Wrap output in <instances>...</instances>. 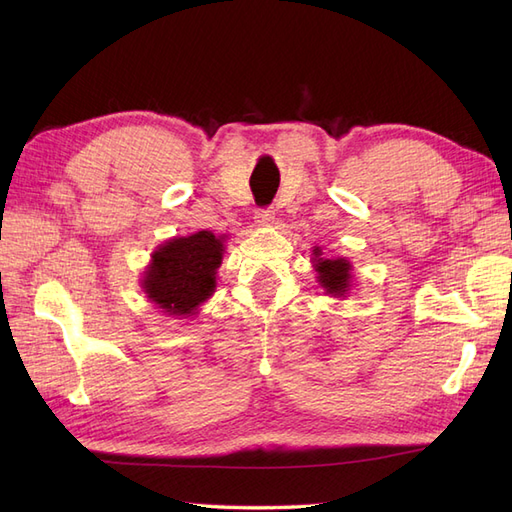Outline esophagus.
<instances>
[{
	"label": "esophagus",
	"instance_id": "esophagus-1",
	"mask_svg": "<svg viewBox=\"0 0 512 512\" xmlns=\"http://www.w3.org/2000/svg\"><path fill=\"white\" fill-rule=\"evenodd\" d=\"M273 222H275V213H273L271 209H260V211H256L254 224H256L258 228H267V226H271Z\"/></svg>",
	"mask_w": 512,
	"mask_h": 512
}]
</instances>
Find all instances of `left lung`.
<instances>
[{
    "label": "left lung",
    "instance_id": "8db88e82",
    "mask_svg": "<svg viewBox=\"0 0 512 512\" xmlns=\"http://www.w3.org/2000/svg\"><path fill=\"white\" fill-rule=\"evenodd\" d=\"M312 267L316 271V282L335 299L350 297L352 290V262L346 256H324L322 247L314 245L312 250Z\"/></svg>",
    "mask_w": 512,
    "mask_h": 512
}]
</instances>
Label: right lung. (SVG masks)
<instances>
[{"instance_id":"obj_1","label":"right lung","mask_w":512,"mask_h":512,"mask_svg":"<svg viewBox=\"0 0 512 512\" xmlns=\"http://www.w3.org/2000/svg\"><path fill=\"white\" fill-rule=\"evenodd\" d=\"M224 241L226 235L215 237L211 230H198L158 245L141 280L147 301L179 320L196 316L218 286Z\"/></svg>"}]
</instances>
